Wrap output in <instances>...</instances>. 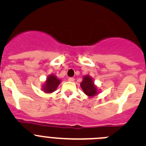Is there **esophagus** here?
Returning a JSON list of instances; mask_svg holds the SVG:
<instances>
[{"label":"esophagus","instance_id":"esophagus-1","mask_svg":"<svg viewBox=\"0 0 146 146\" xmlns=\"http://www.w3.org/2000/svg\"><path fill=\"white\" fill-rule=\"evenodd\" d=\"M75 80V79L73 78H68V81L70 82H73Z\"/></svg>","mask_w":146,"mask_h":146}]
</instances>
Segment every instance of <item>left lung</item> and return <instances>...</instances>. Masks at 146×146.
<instances>
[{
  "mask_svg": "<svg viewBox=\"0 0 146 146\" xmlns=\"http://www.w3.org/2000/svg\"><path fill=\"white\" fill-rule=\"evenodd\" d=\"M82 92L89 98H93L96 96L100 92V90L98 89L97 85H95L93 79L89 75H85L82 78V81L80 83Z\"/></svg>",
  "mask_w": 146,
  "mask_h": 146,
  "instance_id": "8db88e82",
  "label": "left lung"
}]
</instances>
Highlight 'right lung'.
<instances>
[{"mask_svg": "<svg viewBox=\"0 0 146 146\" xmlns=\"http://www.w3.org/2000/svg\"><path fill=\"white\" fill-rule=\"evenodd\" d=\"M61 80L59 78H58L55 75H48L46 79L45 82L42 85V91L46 94L52 93L53 92L56 90L57 88L61 83Z\"/></svg>", "mask_w": 146, "mask_h": 146, "instance_id": "add662e5", "label": "right lung"}]
</instances>
